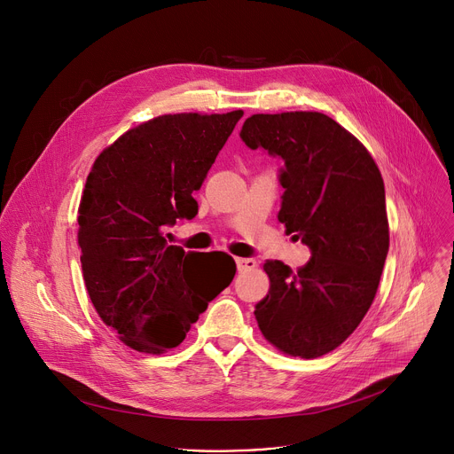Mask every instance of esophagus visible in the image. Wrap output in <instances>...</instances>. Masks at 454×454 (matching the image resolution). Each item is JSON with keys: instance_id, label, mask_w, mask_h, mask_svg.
<instances>
[{"instance_id": "34e87169", "label": "esophagus", "mask_w": 454, "mask_h": 454, "mask_svg": "<svg viewBox=\"0 0 454 454\" xmlns=\"http://www.w3.org/2000/svg\"><path fill=\"white\" fill-rule=\"evenodd\" d=\"M235 264H237V270H239V271L254 270V268L257 266L255 259H252V257H237V259H235Z\"/></svg>"}]
</instances>
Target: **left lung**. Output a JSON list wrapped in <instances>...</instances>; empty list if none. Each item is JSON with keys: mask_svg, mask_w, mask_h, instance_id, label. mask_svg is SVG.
Returning <instances> with one entry per match:
<instances>
[{"mask_svg": "<svg viewBox=\"0 0 454 454\" xmlns=\"http://www.w3.org/2000/svg\"><path fill=\"white\" fill-rule=\"evenodd\" d=\"M239 136L284 160L277 217L311 252L299 271L264 262L270 292L255 318L280 351L325 355L355 332L377 294L389 250L382 176L369 152L318 112L255 114Z\"/></svg>", "mask_w": 454, "mask_h": 454, "instance_id": "8db88e82", "label": "left lung"}]
</instances>
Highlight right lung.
Segmentation results:
<instances>
[{
	"label": "right lung",
	"mask_w": 454,
	"mask_h": 454,
	"mask_svg": "<svg viewBox=\"0 0 454 454\" xmlns=\"http://www.w3.org/2000/svg\"><path fill=\"white\" fill-rule=\"evenodd\" d=\"M242 110L174 114L122 134L94 162L79 204L81 268L90 301L132 349L162 353L233 280L235 262L197 275L195 252L167 230L197 214V192ZM228 257V255H226Z\"/></svg>",
	"instance_id": "add662e5"
}]
</instances>
